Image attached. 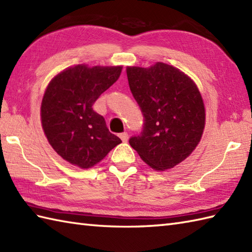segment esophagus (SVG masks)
I'll return each instance as SVG.
<instances>
[{"label":"esophagus","mask_w":252,"mask_h":252,"mask_svg":"<svg viewBox=\"0 0 252 252\" xmlns=\"http://www.w3.org/2000/svg\"><path fill=\"white\" fill-rule=\"evenodd\" d=\"M119 136H120V138L122 140V142H125V143H126V142H127V140H129V135H127V133H126V132H122V133H120Z\"/></svg>","instance_id":"obj_1"}]
</instances>
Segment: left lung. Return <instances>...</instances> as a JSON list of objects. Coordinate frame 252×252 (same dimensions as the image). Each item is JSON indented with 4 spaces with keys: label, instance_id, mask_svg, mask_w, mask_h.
Returning <instances> with one entry per match:
<instances>
[{
    "label": "left lung",
    "instance_id": "obj_1",
    "mask_svg": "<svg viewBox=\"0 0 252 252\" xmlns=\"http://www.w3.org/2000/svg\"><path fill=\"white\" fill-rule=\"evenodd\" d=\"M126 74L144 117L142 131L130 137V145L153 169L173 168L201 138L206 115L199 91L189 77L163 63L127 67Z\"/></svg>",
    "mask_w": 252,
    "mask_h": 252
}]
</instances>
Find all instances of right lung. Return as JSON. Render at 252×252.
<instances>
[{
    "label": "right lung",
    "mask_w": 252,
    "mask_h": 252,
    "mask_svg": "<svg viewBox=\"0 0 252 252\" xmlns=\"http://www.w3.org/2000/svg\"><path fill=\"white\" fill-rule=\"evenodd\" d=\"M122 67L68 68L52 80L41 105V120L52 147L62 158L88 169L121 143L103 116L93 110L101 93L114 84Z\"/></svg>",
    "instance_id": "right-lung-1"
}]
</instances>
